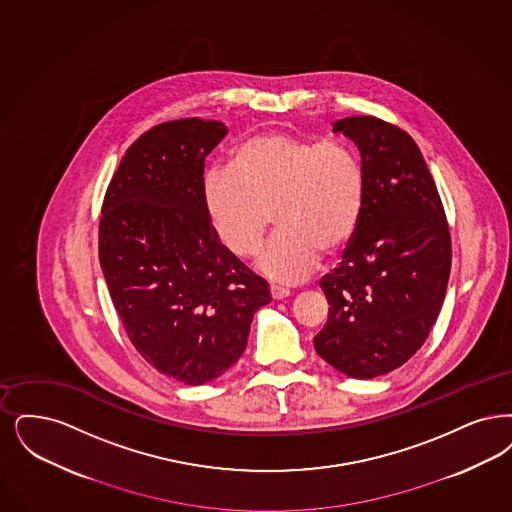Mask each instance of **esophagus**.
<instances>
[{
  "label": "esophagus",
  "mask_w": 512,
  "mask_h": 512,
  "mask_svg": "<svg viewBox=\"0 0 512 512\" xmlns=\"http://www.w3.org/2000/svg\"><path fill=\"white\" fill-rule=\"evenodd\" d=\"M270 295H272V299L274 301H282V299H286V297H289V289L287 287L282 286H270Z\"/></svg>",
  "instance_id": "obj_1"
}]
</instances>
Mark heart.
<instances>
[{
    "instance_id": "heart-1",
    "label": "heart",
    "mask_w": 512,
    "mask_h": 512,
    "mask_svg": "<svg viewBox=\"0 0 512 512\" xmlns=\"http://www.w3.org/2000/svg\"><path fill=\"white\" fill-rule=\"evenodd\" d=\"M364 167L341 139L265 131L236 144L228 169L204 177V205L217 238L236 257L265 242L270 213L280 232L257 261L272 282L297 284L352 240L364 211Z\"/></svg>"
}]
</instances>
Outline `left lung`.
Listing matches in <instances>:
<instances>
[{"label": "left lung", "mask_w": 512, "mask_h": 512, "mask_svg": "<svg viewBox=\"0 0 512 512\" xmlns=\"http://www.w3.org/2000/svg\"><path fill=\"white\" fill-rule=\"evenodd\" d=\"M358 146L364 211L320 287L328 322L316 352L354 379L400 368L423 347L446 297L451 238L444 205L419 146L406 131L373 116L333 123Z\"/></svg>", "instance_id": "obj_1"}]
</instances>
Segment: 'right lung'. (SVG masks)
<instances>
[{
    "instance_id": "obj_1",
    "label": "right lung",
    "mask_w": 512,
    "mask_h": 512,
    "mask_svg": "<svg viewBox=\"0 0 512 512\" xmlns=\"http://www.w3.org/2000/svg\"><path fill=\"white\" fill-rule=\"evenodd\" d=\"M225 123L184 118L131 144L108 184L99 259L123 328L144 360L204 385L247 347L268 284L217 238L204 205L207 154Z\"/></svg>"
}]
</instances>
